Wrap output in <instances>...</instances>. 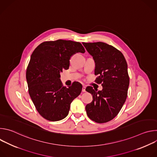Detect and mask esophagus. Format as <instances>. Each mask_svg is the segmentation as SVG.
<instances>
[{"label": "esophagus", "instance_id": "1", "mask_svg": "<svg viewBox=\"0 0 157 157\" xmlns=\"http://www.w3.org/2000/svg\"><path fill=\"white\" fill-rule=\"evenodd\" d=\"M82 92H83V93H84V92H86V87L85 86H82Z\"/></svg>", "mask_w": 157, "mask_h": 157}]
</instances>
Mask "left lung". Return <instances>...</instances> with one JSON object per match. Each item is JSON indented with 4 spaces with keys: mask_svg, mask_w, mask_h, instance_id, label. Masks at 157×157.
I'll list each match as a JSON object with an SVG mask.
<instances>
[{
    "mask_svg": "<svg viewBox=\"0 0 157 157\" xmlns=\"http://www.w3.org/2000/svg\"><path fill=\"white\" fill-rule=\"evenodd\" d=\"M93 56L95 63V81L101 84L102 90L88 86L86 91L93 96V101L86 105L89 118L97 123L113 120L120 112L127 97L129 76L127 63L123 54L115 47L103 42L82 43Z\"/></svg>",
    "mask_w": 157,
    "mask_h": 157,
    "instance_id": "obj_1",
    "label": "left lung"
}]
</instances>
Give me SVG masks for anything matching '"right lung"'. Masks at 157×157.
<instances>
[{
	"label": "right lung",
	"mask_w": 157,
	"mask_h": 157,
	"mask_svg": "<svg viewBox=\"0 0 157 157\" xmlns=\"http://www.w3.org/2000/svg\"><path fill=\"white\" fill-rule=\"evenodd\" d=\"M78 52H85L81 43L58 40L41 43L31 55L26 71L29 93L44 119L58 121L65 118L71 102L80 94V83L74 82L66 87L59 79L60 73L69 68L71 57Z\"/></svg>",
	"instance_id": "right-lung-1"
}]
</instances>
